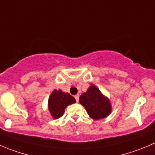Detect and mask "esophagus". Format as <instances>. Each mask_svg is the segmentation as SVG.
I'll return each instance as SVG.
<instances>
[{"instance_id":"obj_1","label":"esophagus","mask_w":155,"mask_h":155,"mask_svg":"<svg viewBox=\"0 0 155 155\" xmlns=\"http://www.w3.org/2000/svg\"><path fill=\"white\" fill-rule=\"evenodd\" d=\"M74 98H75V100H76V102L78 103V101H79V96L78 95H76L74 97Z\"/></svg>"}]
</instances>
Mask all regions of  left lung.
<instances>
[{
	"label": "left lung",
	"mask_w": 155,
	"mask_h": 155,
	"mask_svg": "<svg viewBox=\"0 0 155 155\" xmlns=\"http://www.w3.org/2000/svg\"><path fill=\"white\" fill-rule=\"evenodd\" d=\"M79 102L94 119L107 117L111 112L110 101L94 85H91L87 91L81 96Z\"/></svg>",
	"instance_id": "obj_1"
}]
</instances>
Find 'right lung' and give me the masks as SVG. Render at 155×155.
Returning <instances> with one entry per match:
<instances>
[{"mask_svg":"<svg viewBox=\"0 0 155 155\" xmlns=\"http://www.w3.org/2000/svg\"><path fill=\"white\" fill-rule=\"evenodd\" d=\"M75 102L74 97L69 94L62 92L61 90H54L48 100V110L54 119H58L64 114V110L68 106Z\"/></svg>","mask_w":155,"mask_h":155,"instance_id":"1","label":"right lung"}]
</instances>
